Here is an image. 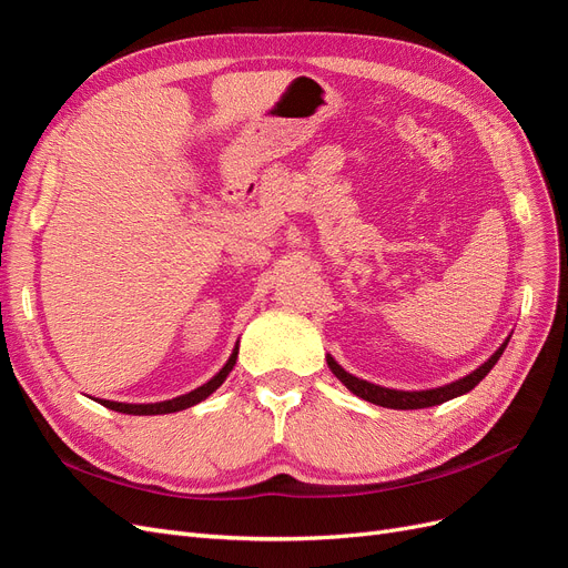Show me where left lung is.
<instances>
[{"mask_svg":"<svg viewBox=\"0 0 568 568\" xmlns=\"http://www.w3.org/2000/svg\"><path fill=\"white\" fill-rule=\"evenodd\" d=\"M505 348H507V341L495 351V355L488 359V363L480 365L476 372L467 374L459 382H453V384L440 386V388H432V390H393V388H384V386L363 382V379H357V376H353V374L343 369L332 355L326 357V365H329V369L338 376L343 384H346L348 390H353L355 395H359V398L367 400V403L390 407V409H422V407H432V405H440L445 400H453L462 393H469L495 367V363L500 359Z\"/></svg>","mask_w":568,"mask_h":568,"instance_id":"left-lung-1","label":"left lung"}]
</instances>
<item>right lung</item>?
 <instances>
[{"instance_id": "add662e5", "label": "right lung", "mask_w": 568, "mask_h": 568, "mask_svg": "<svg viewBox=\"0 0 568 568\" xmlns=\"http://www.w3.org/2000/svg\"><path fill=\"white\" fill-rule=\"evenodd\" d=\"M236 353H239V346L234 348L232 357L227 359V365L222 367L209 384H203V386H199L196 390L186 393V395H180V398L165 400V403H153V405H125V403L101 400V405L109 407V409H115V412H123V415H168V412H180V409H186V407H192V405H196V403L205 400V398H209V395H211L217 386H222V382L227 379V374L232 372V367H234V363H236Z\"/></svg>"}]
</instances>
